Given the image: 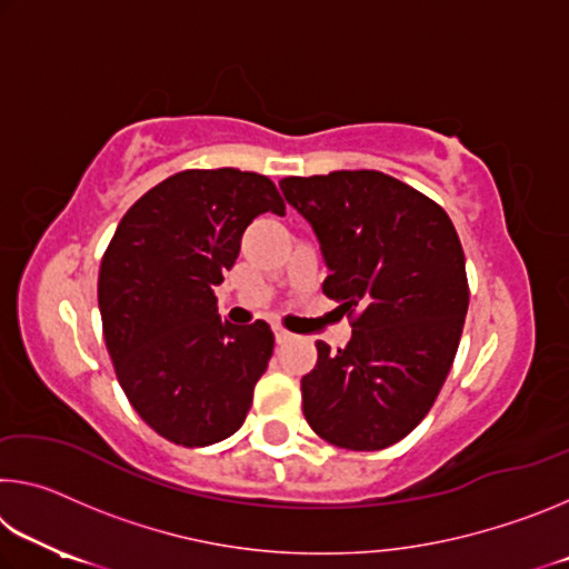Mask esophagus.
Segmentation results:
<instances>
[{
  "instance_id": "1",
  "label": "esophagus",
  "mask_w": 569,
  "mask_h": 569,
  "mask_svg": "<svg viewBox=\"0 0 569 569\" xmlns=\"http://www.w3.org/2000/svg\"><path fill=\"white\" fill-rule=\"evenodd\" d=\"M273 339H276V343H286L288 339H291V333L283 331L281 326H276V329H273Z\"/></svg>"
}]
</instances>
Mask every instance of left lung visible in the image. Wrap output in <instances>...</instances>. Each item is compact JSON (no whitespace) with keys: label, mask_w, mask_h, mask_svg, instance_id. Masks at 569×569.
<instances>
[{"label":"left lung","mask_w":569,"mask_h":569,"mask_svg":"<svg viewBox=\"0 0 569 569\" xmlns=\"http://www.w3.org/2000/svg\"><path fill=\"white\" fill-rule=\"evenodd\" d=\"M319 240L323 293L356 316L346 349L316 343L303 417L336 447L397 445L427 417L469 306L465 250L435 200L377 170L281 180Z\"/></svg>","instance_id":"8db88e82"}]
</instances>
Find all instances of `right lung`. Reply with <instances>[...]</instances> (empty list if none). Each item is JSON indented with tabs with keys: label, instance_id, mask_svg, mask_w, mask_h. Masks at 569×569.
<instances>
[{
	"label": "right lung",
	"instance_id": "add662e5",
	"mask_svg": "<svg viewBox=\"0 0 569 569\" xmlns=\"http://www.w3.org/2000/svg\"><path fill=\"white\" fill-rule=\"evenodd\" d=\"M261 213H286L266 176L186 170L148 190L104 250L98 303L114 373L142 421L176 445L236 435L273 353L271 326L223 321L213 296Z\"/></svg>",
	"mask_w": 569,
	"mask_h": 569
}]
</instances>
